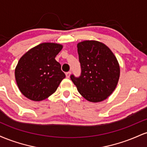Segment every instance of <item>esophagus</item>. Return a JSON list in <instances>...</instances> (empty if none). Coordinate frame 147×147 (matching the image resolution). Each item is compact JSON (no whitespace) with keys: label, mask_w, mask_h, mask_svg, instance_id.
I'll list each match as a JSON object with an SVG mask.
<instances>
[{"label":"esophagus","mask_w":147,"mask_h":147,"mask_svg":"<svg viewBox=\"0 0 147 147\" xmlns=\"http://www.w3.org/2000/svg\"><path fill=\"white\" fill-rule=\"evenodd\" d=\"M70 75H71V72H66V73H65V76H66L67 78H69V77H70Z\"/></svg>","instance_id":"esophagus-1"}]
</instances>
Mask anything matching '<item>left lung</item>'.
<instances>
[{
  "instance_id": "left-lung-1",
  "label": "left lung",
  "mask_w": 147,
  "mask_h": 147,
  "mask_svg": "<svg viewBox=\"0 0 147 147\" xmlns=\"http://www.w3.org/2000/svg\"><path fill=\"white\" fill-rule=\"evenodd\" d=\"M82 73L70 79L82 97L90 102L108 98L117 86L120 68L117 58L104 43L87 40L77 44Z\"/></svg>"
}]
</instances>
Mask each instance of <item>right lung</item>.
<instances>
[{"mask_svg":"<svg viewBox=\"0 0 147 147\" xmlns=\"http://www.w3.org/2000/svg\"><path fill=\"white\" fill-rule=\"evenodd\" d=\"M63 45L43 43L25 53L15 68V79L20 91L32 101H42L57 90L65 77L55 60Z\"/></svg>","mask_w":147,"mask_h":147,"instance_id":"obj_1","label":"right lung"}]
</instances>
